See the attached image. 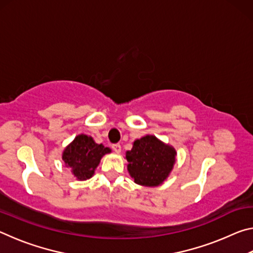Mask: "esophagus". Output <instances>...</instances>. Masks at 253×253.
<instances>
[{"instance_id":"obj_1","label":"esophagus","mask_w":253,"mask_h":253,"mask_svg":"<svg viewBox=\"0 0 253 253\" xmlns=\"http://www.w3.org/2000/svg\"><path fill=\"white\" fill-rule=\"evenodd\" d=\"M113 149L116 153H121L122 152V146H121V144H114L113 145Z\"/></svg>"}]
</instances>
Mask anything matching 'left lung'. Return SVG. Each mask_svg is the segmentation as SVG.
I'll return each mask as SVG.
<instances>
[{"instance_id":"left-lung-1","label":"left lung","mask_w":253,"mask_h":253,"mask_svg":"<svg viewBox=\"0 0 253 253\" xmlns=\"http://www.w3.org/2000/svg\"><path fill=\"white\" fill-rule=\"evenodd\" d=\"M176 151L154 135L143 136L126 152L127 170L138 185L155 187L164 183L176 162Z\"/></svg>"}]
</instances>
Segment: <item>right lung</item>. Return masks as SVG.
Here are the masks:
<instances>
[{
  "mask_svg": "<svg viewBox=\"0 0 253 253\" xmlns=\"http://www.w3.org/2000/svg\"><path fill=\"white\" fill-rule=\"evenodd\" d=\"M109 153V147L97 144L91 136L80 134L63 149L62 161L78 181H85L93 176L102 156Z\"/></svg>",
  "mask_w": 253,
  "mask_h": 253,
  "instance_id": "add662e5",
  "label": "right lung"
}]
</instances>
